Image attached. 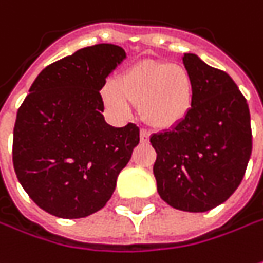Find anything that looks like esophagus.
<instances>
[{
    "label": "esophagus",
    "instance_id": "obj_1",
    "mask_svg": "<svg viewBox=\"0 0 263 263\" xmlns=\"http://www.w3.org/2000/svg\"><path fill=\"white\" fill-rule=\"evenodd\" d=\"M140 135H141V141H142V142H147V141L149 140V132L147 131V129H144V128L140 131Z\"/></svg>",
    "mask_w": 263,
    "mask_h": 263
}]
</instances>
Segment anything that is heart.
I'll use <instances>...</instances> for the list:
<instances>
[{
  "mask_svg": "<svg viewBox=\"0 0 263 263\" xmlns=\"http://www.w3.org/2000/svg\"><path fill=\"white\" fill-rule=\"evenodd\" d=\"M103 100L126 112L138 103L141 116L154 126H172L189 112L194 84L189 72L177 64L144 62L109 80L102 88Z\"/></svg>",
  "mask_w": 263,
  "mask_h": 263,
  "instance_id": "b5f03b06",
  "label": "heart"
}]
</instances>
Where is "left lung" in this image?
Returning a JSON list of instances; mask_svg holds the SVG:
<instances>
[{
	"instance_id": "1",
	"label": "left lung",
	"mask_w": 263,
	"mask_h": 263,
	"mask_svg": "<svg viewBox=\"0 0 263 263\" xmlns=\"http://www.w3.org/2000/svg\"><path fill=\"white\" fill-rule=\"evenodd\" d=\"M194 84L192 106L170 129L151 135L153 172L161 199L187 213H205L239 187L252 154L248 102L233 78L185 53Z\"/></svg>"
}]
</instances>
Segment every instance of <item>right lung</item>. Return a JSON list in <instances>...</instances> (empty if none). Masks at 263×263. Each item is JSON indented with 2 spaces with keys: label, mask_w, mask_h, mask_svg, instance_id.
<instances>
[{
  "label": "right lung",
  "mask_w": 263,
  "mask_h": 263,
  "mask_svg": "<svg viewBox=\"0 0 263 263\" xmlns=\"http://www.w3.org/2000/svg\"><path fill=\"white\" fill-rule=\"evenodd\" d=\"M126 57L100 43L48 65L17 110L13 166L18 182L43 211L59 218L97 213L140 142V128L104 122L100 90Z\"/></svg>",
  "instance_id": "1"
}]
</instances>
